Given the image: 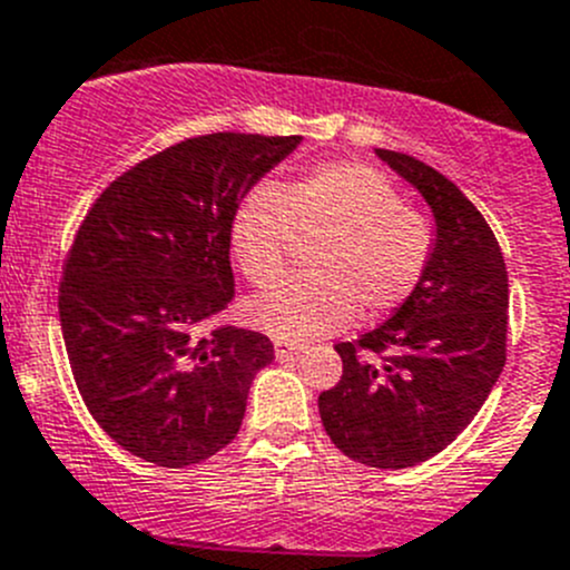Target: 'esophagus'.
Listing matches in <instances>:
<instances>
[{
	"mask_svg": "<svg viewBox=\"0 0 570 570\" xmlns=\"http://www.w3.org/2000/svg\"><path fill=\"white\" fill-rule=\"evenodd\" d=\"M295 354H301V345L286 343V340H275V357L289 360V357H295Z\"/></svg>",
	"mask_w": 570,
	"mask_h": 570,
	"instance_id": "1",
	"label": "esophagus"
}]
</instances>
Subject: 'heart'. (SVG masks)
<instances>
[{"label": "heart", "instance_id": "b5f03b06", "mask_svg": "<svg viewBox=\"0 0 570 570\" xmlns=\"http://www.w3.org/2000/svg\"><path fill=\"white\" fill-rule=\"evenodd\" d=\"M297 235L322 238L313 275L244 306L249 326L286 343L340 332L357 312L376 321L402 309L428 278L439 242L430 216L402 205L396 185L357 159L315 165L284 190L255 185L233 210V253L255 286L283 274Z\"/></svg>", "mask_w": 570, "mask_h": 570}]
</instances>
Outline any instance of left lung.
Returning a JSON list of instances; mask_svg holds the SVG:
<instances>
[{
	"label": "left lung",
	"mask_w": 570,
	"mask_h": 570,
	"mask_svg": "<svg viewBox=\"0 0 570 570\" xmlns=\"http://www.w3.org/2000/svg\"><path fill=\"white\" fill-rule=\"evenodd\" d=\"M435 216V255L416 295L380 328L337 343L343 376L317 396L340 453L376 470L433 459L475 419L507 363L509 275L501 244L444 174L376 148Z\"/></svg>",
	"instance_id": "1"
}]
</instances>
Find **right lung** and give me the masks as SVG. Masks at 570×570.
<instances>
[{
  "mask_svg": "<svg viewBox=\"0 0 570 570\" xmlns=\"http://www.w3.org/2000/svg\"><path fill=\"white\" fill-rule=\"evenodd\" d=\"M301 137H188L140 159L95 199L58 286L83 405L109 439L157 466L199 464L236 439L267 334L225 326L236 295L230 222Z\"/></svg>",
  "mask_w": 570,
  "mask_h": 570,
  "instance_id": "add662e5",
  "label": "right lung"
}]
</instances>
